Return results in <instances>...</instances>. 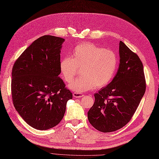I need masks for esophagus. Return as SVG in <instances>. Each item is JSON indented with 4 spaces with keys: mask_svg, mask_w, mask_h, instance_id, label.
<instances>
[{
    "mask_svg": "<svg viewBox=\"0 0 159 159\" xmlns=\"http://www.w3.org/2000/svg\"><path fill=\"white\" fill-rule=\"evenodd\" d=\"M84 95L83 94V93H78V92H74V93H73V96L74 98H81V97H83Z\"/></svg>",
    "mask_w": 159,
    "mask_h": 159,
    "instance_id": "esophagus-1",
    "label": "esophagus"
}]
</instances>
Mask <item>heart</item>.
Wrapping results in <instances>:
<instances>
[{
  "mask_svg": "<svg viewBox=\"0 0 159 159\" xmlns=\"http://www.w3.org/2000/svg\"><path fill=\"white\" fill-rule=\"evenodd\" d=\"M118 57L113 50L92 43H82L75 47L72 57L67 56L60 62V71L66 83L71 82L81 70L80 78L70 84L76 92H84L107 85L116 74Z\"/></svg>",
  "mask_w": 159,
  "mask_h": 159,
  "instance_id": "heart-1",
  "label": "heart"
}]
</instances>
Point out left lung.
Wrapping results in <instances>:
<instances>
[{"instance_id": "left-lung-1", "label": "left lung", "mask_w": 159, "mask_h": 159, "mask_svg": "<svg viewBox=\"0 0 159 159\" xmlns=\"http://www.w3.org/2000/svg\"><path fill=\"white\" fill-rule=\"evenodd\" d=\"M120 64L112 81L95 93L88 113L89 123L103 133L115 131L131 119L146 90L142 61L122 41Z\"/></svg>"}]
</instances>
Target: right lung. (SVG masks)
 <instances>
[{
	"label": "right lung",
	"mask_w": 159,
	"mask_h": 159,
	"mask_svg": "<svg viewBox=\"0 0 159 159\" xmlns=\"http://www.w3.org/2000/svg\"><path fill=\"white\" fill-rule=\"evenodd\" d=\"M64 38L43 36L19 56L12 71L11 92L16 110L32 127L46 130L63 119L72 93L59 75Z\"/></svg>",
	"instance_id": "add662e5"
}]
</instances>
